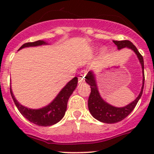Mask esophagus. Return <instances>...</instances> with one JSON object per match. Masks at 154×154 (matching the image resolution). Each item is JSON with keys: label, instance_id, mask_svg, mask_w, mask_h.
Instances as JSON below:
<instances>
[{"label": "esophagus", "instance_id": "34e87169", "mask_svg": "<svg viewBox=\"0 0 154 154\" xmlns=\"http://www.w3.org/2000/svg\"><path fill=\"white\" fill-rule=\"evenodd\" d=\"M85 75H80L79 77V84H82V83H83L84 81H85Z\"/></svg>", "mask_w": 154, "mask_h": 154}]
</instances>
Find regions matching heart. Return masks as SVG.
<instances>
[{"instance_id":"b5f03b06","label":"heart","mask_w":154,"mask_h":154,"mask_svg":"<svg viewBox=\"0 0 154 154\" xmlns=\"http://www.w3.org/2000/svg\"><path fill=\"white\" fill-rule=\"evenodd\" d=\"M103 52H106V50H105V49H103Z\"/></svg>"}]
</instances>
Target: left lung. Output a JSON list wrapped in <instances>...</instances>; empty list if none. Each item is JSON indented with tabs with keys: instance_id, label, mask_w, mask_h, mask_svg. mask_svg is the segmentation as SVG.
<instances>
[{
	"instance_id": "left-lung-1",
	"label": "left lung",
	"mask_w": 154,
	"mask_h": 154,
	"mask_svg": "<svg viewBox=\"0 0 154 154\" xmlns=\"http://www.w3.org/2000/svg\"><path fill=\"white\" fill-rule=\"evenodd\" d=\"M113 43L117 46L118 49H122L123 48H128L133 50L136 53V55L138 57L142 66L143 72V85L141 88V91L139 94L138 97L130 103L129 105L123 107H115L111 106L106 102H105L99 95L98 87L96 85V77L92 71H89L86 76L85 77V82L90 85L91 92L89 95V100H88V107L92 116L97 120L106 123H115L120 122L123 119L127 116L130 112L133 110L138 103L139 99H140L143 94L144 86V63L143 58L141 54L139 52L136 46L131 42L128 40L123 41H113Z\"/></svg>"
}]
</instances>
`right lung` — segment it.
<instances>
[{"label":"right lung","instance_id":"right-lung-1","mask_svg":"<svg viewBox=\"0 0 154 154\" xmlns=\"http://www.w3.org/2000/svg\"><path fill=\"white\" fill-rule=\"evenodd\" d=\"M42 45H47V43L44 41L41 40L34 42H28L23 45L18 50L25 47H35ZM77 84H78V78L75 77L66 84V85L60 91L58 96L51 103H49L45 107L38 109H32L21 105L16 100L11 88L10 92L14 104L23 116H24L34 124L41 126H48L55 124L63 118L67 109L68 100L71 95L72 94L73 91L75 89Z\"/></svg>","mask_w":154,"mask_h":154}]
</instances>
